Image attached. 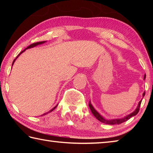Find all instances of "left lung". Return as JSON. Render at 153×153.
<instances>
[{
    "label": "left lung",
    "mask_w": 153,
    "mask_h": 153,
    "mask_svg": "<svg viewBox=\"0 0 153 153\" xmlns=\"http://www.w3.org/2000/svg\"><path fill=\"white\" fill-rule=\"evenodd\" d=\"M145 78H146V75L144 76V79H145ZM144 95H145V92H144L143 94H142V98H143V97H144ZM141 102H142V100L138 102V106H137V107L135 109V111H134L132 113H131L130 114H129V115H126V116H125V117H122V118L111 119V120H107V119H105L104 117H102V116L100 115V114L94 108V107H93L92 105L91 104V102H90V101L89 102V107L90 108V111H92V113L93 115H94V117L97 118L98 121H100V122L105 123V124H108V125H119V124L122 123L123 122H125V121H128L131 117H134V116H135L137 115V114H138L139 109H140V107Z\"/></svg>",
    "instance_id": "obj_1"
}]
</instances>
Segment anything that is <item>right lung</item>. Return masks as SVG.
Here are the masks:
<instances>
[{
    "instance_id": "1",
    "label": "right lung",
    "mask_w": 153,
    "mask_h": 153,
    "mask_svg": "<svg viewBox=\"0 0 153 153\" xmlns=\"http://www.w3.org/2000/svg\"><path fill=\"white\" fill-rule=\"evenodd\" d=\"M46 42V41H42V42H36V43H33V44H32V45H30L29 46H27V47L26 48H25L24 51H22L21 52V53L19 54V55H17V56L16 58H15V59H14V61H13V63H12V66L13 65V64H14V63H15V60H16V59L18 58V56H19L22 53H24V51H25V50H27V49H28V48H33V47H35V46H38V45H42V44H44V43H45ZM58 105H56L55 107H53V108H52L51 110H50L48 111V112H47V113H44V114H42V115L41 116H43V115H46V114H48V113H51V112H52V111H53L54 109H55V108L56 107V106H57Z\"/></svg>"
}]
</instances>
